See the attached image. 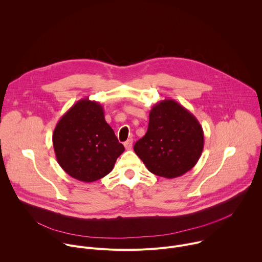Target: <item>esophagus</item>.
Returning <instances> with one entry per match:
<instances>
[{
  "label": "esophagus",
  "instance_id": "esophagus-1",
  "mask_svg": "<svg viewBox=\"0 0 262 262\" xmlns=\"http://www.w3.org/2000/svg\"><path fill=\"white\" fill-rule=\"evenodd\" d=\"M132 146H133V139H128L124 142V147H125V149H127V150L132 149Z\"/></svg>",
  "mask_w": 262,
  "mask_h": 262
}]
</instances>
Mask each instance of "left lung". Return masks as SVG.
Wrapping results in <instances>:
<instances>
[{"label":"left lung","mask_w":262,"mask_h":262,"mask_svg":"<svg viewBox=\"0 0 262 262\" xmlns=\"http://www.w3.org/2000/svg\"><path fill=\"white\" fill-rule=\"evenodd\" d=\"M203 146L204 134L197 118L177 101L165 99L149 112L147 133L134 150L151 173L175 178L197 164Z\"/></svg>","instance_id":"left-lung-1"}]
</instances>
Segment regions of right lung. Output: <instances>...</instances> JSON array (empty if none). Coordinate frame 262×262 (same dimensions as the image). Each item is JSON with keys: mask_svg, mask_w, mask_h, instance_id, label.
<instances>
[{"mask_svg": "<svg viewBox=\"0 0 262 262\" xmlns=\"http://www.w3.org/2000/svg\"><path fill=\"white\" fill-rule=\"evenodd\" d=\"M53 145L61 168L84 182L107 175L124 151V146L104 120L102 105L88 97L74 103L58 121Z\"/></svg>", "mask_w": 262, "mask_h": 262, "instance_id": "obj_1", "label": "right lung"}]
</instances>
